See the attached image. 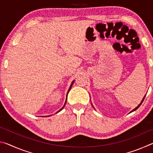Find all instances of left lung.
Returning <instances> with one entry per match:
<instances>
[{
  "label": "left lung",
  "mask_w": 153,
  "mask_h": 153,
  "mask_svg": "<svg viewBox=\"0 0 153 153\" xmlns=\"http://www.w3.org/2000/svg\"><path fill=\"white\" fill-rule=\"evenodd\" d=\"M145 97H146V95H145V96H144V98H143V99H142V102H140V105H139L138 106V107H136L135 108H134V109H133L132 111H131L130 113H131V112H133V111H136V110L137 109V108H138V107H140V105H141V104H142V102H143V100H144V98H145Z\"/></svg>",
  "instance_id": "1"
}]
</instances>
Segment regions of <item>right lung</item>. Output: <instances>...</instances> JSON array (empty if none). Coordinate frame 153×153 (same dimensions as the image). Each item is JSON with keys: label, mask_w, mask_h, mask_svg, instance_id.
<instances>
[{"label": "right lung", "mask_w": 153, "mask_h": 153, "mask_svg": "<svg viewBox=\"0 0 153 153\" xmlns=\"http://www.w3.org/2000/svg\"><path fill=\"white\" fill-rule=\"evenodd\" d=\"M74 81L73 82H72V83H71V86H70V87H69V90H68V92H67V94H68V93H69V90H70V89H71V86H72V85H73V84H74ZM66 102H67V98H66V101H65V105H64V106H63V107H62L61 108V109L60 110H59V111H57V112H56V113H59V111H61L62 109H63V108H64V107H65V104H66Z\"/></svg>", "instance_id": "obj_1"}]
</instances>
